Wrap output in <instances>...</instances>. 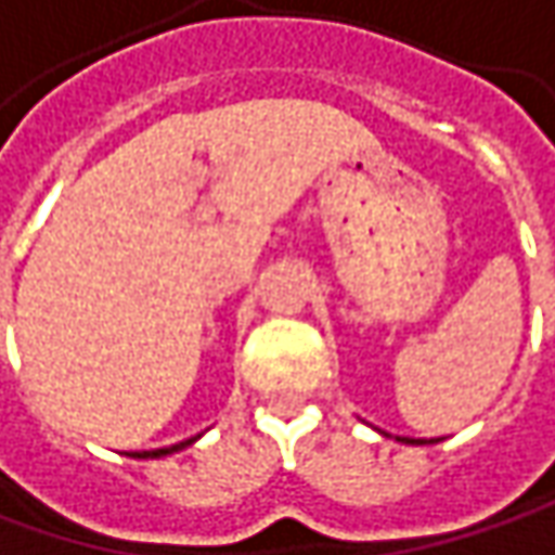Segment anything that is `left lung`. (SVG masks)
Returning <instances> with one entry per match:
<instances>
[{
  "label": "left lung",
  "instance_id": "8db88e82",
  "mask_svg": "<svg viewBox=\"0 0 555 555\" xmlns=\"http://www.w3.org/2000/svg\"><path fill=\"white\" fill-rule=\"evenodd\" d=\"M402 443H437V440H412V437H397Z\"/></svg>",
  "mask_w": 555,
  "mask_h": 555
}]
</instances>
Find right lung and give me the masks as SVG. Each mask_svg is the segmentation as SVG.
I'll use <instances>...</instances> for the list:
<instances>
[{
	"mask_svg": "<svg viewBox=\"0 0 555 555\" xmlns=\"http://www.w3.org/2000/svg\"><path fill=\"white\" fill-rule=\"evenodd\" d=\"M196 437H190V440H183V443H175V447H162V450H140V453H130L133 459H162V456H171V453H178V450H186L190 443H193Z\"/></svg>",
	"mask_w": 555,
	"mask_h": 555,
	"instance_id": "1",
	"label": "right lung"
}]
</instances>
